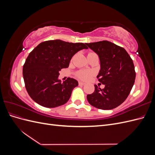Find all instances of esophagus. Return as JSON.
<instances>
[{"instance_id":"esophagus-1","label":"esophagus","mask_w":155,"mask_h":155,"mask_svg":"<svg viewBox=\"0 0 155 155\" xmlns=\"http://www.w3.org/2000/svg\"><path fill=\"white\" fill-rule=\"evenodd\" d=\"M85 83H83V82H81V81H79V86H83L84 85H85Z\"/></svg>"}]
</instances>
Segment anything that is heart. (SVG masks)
Here are the masks:
<instances>
[{"mask_svg":"<svg viewBox=\"0 0 155 155\" xmlns=\"http://www.w3.org/2000/svg\"><path fill=\"white\" fill-rule=\"evenodd\" d=\"M93 75V72L89 70H81L76 73V76L81 80L86 81L90 79Z\"/></svg>","mask_w":155,"mask_h":155,"instance_id":"1","label":"heart"}]
</instances>
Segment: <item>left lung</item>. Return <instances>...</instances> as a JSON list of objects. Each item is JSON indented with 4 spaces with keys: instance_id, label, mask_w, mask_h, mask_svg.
I'll return each instance as SVG.
<instances>
[{
    "instance_id": "8db88e82",
    "label": "left lung",
    "mask_w": 155,
    "mask_h": 155,
    "mask_svg": "<svg viewBox=\"0 0 155 155\" xmlns=\"http://www.w3.org/2000/svg\"><path fill=\"white\" fill-rule=\"evenodd\" d=\"M86 45L99 56L98 81L105 85L87 96L89 104L103 110L118 107L126 100L134 83L136 72L132 59L126 50L111 42L103 41Z\"/></svg>"
}]
</instances>
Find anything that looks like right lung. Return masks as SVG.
<instances>
[{
  "label": "right lung",
  "instance_id": "1",
  "mask_svg": "<svg viewBox=\"0 0 155 155\" xmlns=\"http://www.w3.org/2000/svg\"><path fill=\"white\" fill-rule=\"evenodd\" d=\"M87 48L82 43H72L59 39L45 41L37 45L28 56L22 69L25 87L31 99L47 108L66 104L78 82L68 78L61 83L58 79L59 71L68 67L75 54Z\"/></svg>",
  "mask_w": 155,
  "mask_h": 155
}]
</instances>
